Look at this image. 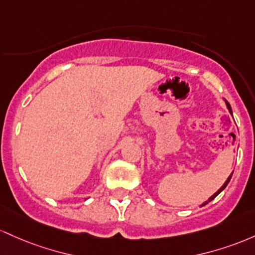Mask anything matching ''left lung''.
Instances as JSON below:
<instances>
[{
  "label": "left lung",
  "mask_w": 255,
  "mask_h": 255,
  "mask_svg": "<svg viewBox=\"0 0 255 255\" xmlns=\"http://www.w3.org/2000/svg\"><path fill=\"white\" fill-rule=\"evenodd\" d=\"M224 101H225V105H227V108H228V110H229V112H230V114H231V116H233V110H231V106H230V104H229V102L227 101V100H224ZM231 176H233V173H231V174H230V176H229V177H228V179H227V181H225V183H224V184H223V185H222V187H220V188H219V189H218V190H217V193H214V194H213V195H212V196H211V197H210V199H208V200H207V201H205V202H204V204H202V205H201V207H202V206L207 205V204H208V202H211V201H212V200L214 199V197H216V196H218V195H219V194H220V193H222V191H223V190H224V189H225V188H227V185L229 184V182H230V179H231Z\"/></svg>",
  "instance_id": "8db88e82"
}]
</instances>
